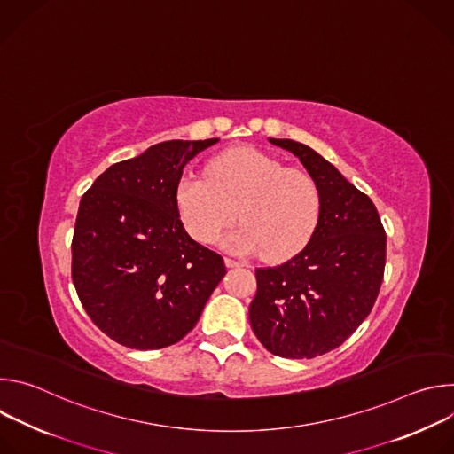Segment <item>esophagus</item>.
Returning <instances> with one entry per match:
<instances>
[{"instance_id":"esophagus-1","label":"esophagus","mask_w":454,"mask_h":454,"mask_svg":"<svg viewBox=\"0 0 454 454\" xmlns=\"http://www.w3.org/2000/svg\"><path fill=\"white\" fill-rule=\"evenodd\" d=\"M224 264H226V268H240V266H244L242 262H237V261H233V258H224Z\"/></svg>"}]
</instances>
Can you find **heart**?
<instances>
[{"label": "heart", "mask_w": 454, "mask_h": 454, "mask_svg": "<svg viewBox=\"0 0 454 454\" xmlns=\"http://www.w3.org/2000/svg\"><path fill=\"white\" fill-rule=\"evenodd\" d=\"M176 205L184 230L203 244L215 242L239 212L242 226L223 237V246L235 254L264 253L268 262H286L303 251L321 217L316 181L251 147L217 156L208 177L183 176Z\"/></svg>", "instance_id": "1"}]
</instances>
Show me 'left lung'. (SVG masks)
I'll return each instance as SVG.
<instances>
[{
  "label": "left lung",
  "instance_id": "8db88e82",
  "mask_svg": "<svg viewBox=\"0 0 454 454\" xmlns=\"http://www.w3.org/2000/svg\"><path fill=\"white\" fill-rule=\"evenodd\" d=\"M270 142L293 153L316 181L321 217L303 251L256 270L249 323L271 354L312 359L345 343L370 314L384 275L386 233L372 200L333 163L300 142Z\"/></svg>",
  "mask_w": 454,
  "mask_h": 454
}]
</instances>
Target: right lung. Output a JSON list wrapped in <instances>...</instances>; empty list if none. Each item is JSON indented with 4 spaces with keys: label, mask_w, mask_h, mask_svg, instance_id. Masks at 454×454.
I'll return each instance as SVG.
<instances>
[{
    "label": "right lung",
    "mask_w": 454,
    "mask_h": 454,
    "mask_svg": "<svg viewBox=\"0 0 454 454\" xmlns=\"http://www.w3.org/2000/svg\"><path fill=\"white\" fill-rule=\"evenodd\" d=\"M217 142L156 144L111 165L81 200L74 286L95 325L123 347L183 340L226 275L223 256L186 233L176 205L184 165Z\"/></svg>",
    "instance_id": "1"
}]
</instances>
